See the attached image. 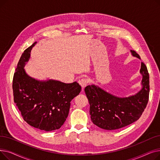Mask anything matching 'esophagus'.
<instances>
[{
    "label": "esophagus",
    "instance_id": "obj_1",
    "mask_svg": "<svg viewBox=\"0 0 160 160\" xmlns=\"http://www.w3.org/2000/svg\"><path fill=\"white\" fill-rule=\"evenodd\" d=\"M88 82H89V81H88V80L87 78H82V80H80L79 81V83L80 84V86H81L82 89L84 88L88 85Z\"/></svg>",
    "mask_w": 160,
    "mask_h": 160
}]
</instances>
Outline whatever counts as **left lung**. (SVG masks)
<instances>
[{
	"label": "left lung",
	"instance_id": "1",
	"mask_svg": "<svg viewBox=\"0 0 160 160\" xmlns=\"http://www.w3.org/2000/svg\"><path fill=\"white\" fill-rule=\"evenodd\" d=\"M132 54L140 59L134 50ZM142 88L137 94L120 98L107 93L95 85L88 86L85 93L90 105L91 119L97 127L108 130L119 129L138 121L143 113L149 98V74L147 67L141 62Z\"/></svg>",
	"mask_w": 160,
	"mask_h": 160
}]
</instances>
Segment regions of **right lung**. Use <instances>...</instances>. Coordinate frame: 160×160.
I'll return each instance as SVG.
<instances>
[{
	"label": "right lung",
	"mask_w": 160,
	"mask_h": 160,
	"mask_svg": "<svg viewBox=\"0 0 160 160\" xmlns=\"http://www.w3.org/2000/svg\"><path fill=\"white\" fill-rule=\"evenodd\" d=\"M36 43L24 50L17 66L12 84L13 100L24 121L33 127L50 132L63 124L69 115L71 101L79 95L81 86L76 82L38 81L29 77L23 67Z\"/></svg>",
	"instance_id": "1"
}]
</instances>
